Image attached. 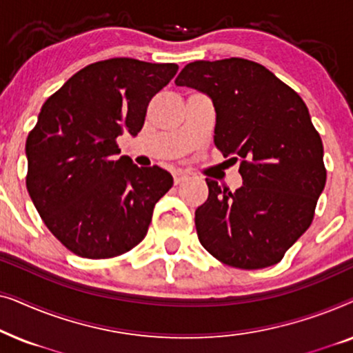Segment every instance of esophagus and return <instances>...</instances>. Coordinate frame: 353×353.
Wrapping results in <instances>:
<instances>
[{
  "label": "esophagus",
  "mask_w": 353,
  "mask_h": 353,
  "mask_svg": "<svg viewBox=\"0 0 353 353\" xmlns=\"http://www.w3.org/2000/svg\"><path fill=\"white\" fill-rule=\"evenodd\" d=\"M188 178H190V175H188L186 172H183V170L173 172V180H175V185H181V183L186 181Z\"/></svg>",
  "instance_id": "esophagus-1"
}]
</instances>
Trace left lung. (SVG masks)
Wrapping results in <instances>:
<instances>
[{
  "label": "left lung",
  "instance_id": "1",
  "mask_svg": "<svg viewBox=\"0 0 353 353\" xmlns=\"http://www.w3.org/2000/svg\"><path fill=\"white\" fill-rule=\"evenodd\" d=\"M175 83L212 99L215 146L239 162L243 176L234 192L205 178L209 197L194 219L201 244L230 267H272L312 225L326 185L305 103L267 67L241 57L191 62Z\"/></svg>",
  "mask_w": 353,
  "mask_h": 353
}]
</instances>
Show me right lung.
Returning a JSON list of instances; mask_svg holds the SVG:
<instances>
[{
	"mask_svg": "<svg viewBox=\"0 0 353 353\" xmlns=\"http://www.w3.org/2000/svg\"><path fill=\"white\" fill-rule=\"evenodd\" d=\"M178 70L114 57L72 75L41 105L28 133L27 191L48 230L70 252L110 259L144 239L154 205L170 190L163 168L138 167L117 138L137 137L148 104Z\"/></svg>",
	"mask_w": 353,
	"mask_h": 353,
	"instance_id": "1",
	"label": "right lung"
}]
</instances>
